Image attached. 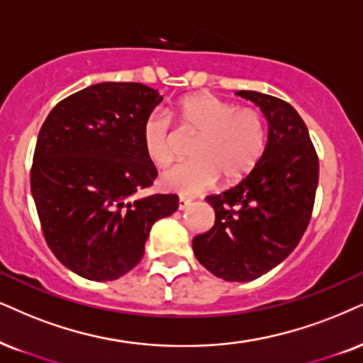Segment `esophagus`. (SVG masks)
<instances>
[{
	"label": "esophagus",
	"mask_w": 363,
	"mask_h": 363,
	"mask_svg": "<svg viewBox=\"0 0 363 363\" xmlns=\"http://www.w3.org/2000/svg\"><path fill=\"white\" fill-rule=\"evenodd\" d=\"M191 205L190 199H185V196H180V202H178V208L180 210H186Z\"/></svg>",
	"instance_id": "obj_1"
}]
</instances>
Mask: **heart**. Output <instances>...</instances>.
Segmentation results:
<instances>
[{
    "mask_svg": "<svg viewBox=\"0 0 363 363\" xmlns=\"http://www.w3.org/2000/svg\"><path fill=\"white\" fill-rule=\"evenodd\" d=\"M174 119L185 131L199 134L194 160L178 163L160 178L164 190L194 196L220 178L237 182L259 163L266 147V121L256 107H237L208 92L190 94L174 104ZM143 146L151 163L167 167L174 158V131L167 116L153 113L143 124Z\"/></svg>",
    "mask_w": 363,
    "mask_h": 363,
    "instance_id": "heart-1",
    "label": "heart"
}]
</instances>
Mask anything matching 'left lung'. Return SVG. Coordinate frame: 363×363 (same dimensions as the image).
Returning a JSON list of instances; mask_svg holds the SVG:
<instances>
[{
	"label": "left lung",
	"mask_w": 363,
	"mask_h": 363,
	"mask_svg": "<svg viewBox=\"0 0 363 363\" xmlns=\"http://www.w3.org/2000/svg\"><path fill=\"white\" fill-rule=\"evenodd\" d=\"M237 96L261 107L267 143L259 163L235 186L207 202L216 223L194 239L195 257L213 276L245 283L293 252L308 223L318 186V155L293 106L256 91Z\"/></svg>",
	"instance_id": "left-lung-1"
}]
</instances>
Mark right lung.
Wrapping results in <instances>:
<instances>
[{
    "label": "right lung",
    "mask_w": 363,
    "mask_h": 363,
    "mask_svg": "<svg viewBox=\"0 0 363 363\" xmlns=\"http://www.w3.org/2000/svg\"><path fill=\"white\" fill-rule=\"evenodd\" d=\"M163 97L138 82H102L50 111L38 133L30 185L55 257L91 281H113L141 261L151 225L178 208V195L136 199L156 167L143 124Z\"/></svg>",
    "instance_id": "1"
}]
</instances>
